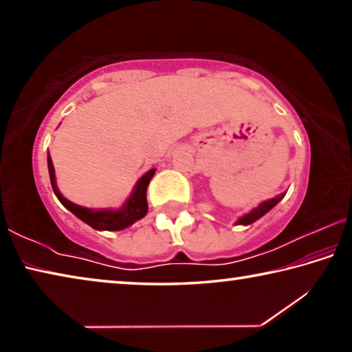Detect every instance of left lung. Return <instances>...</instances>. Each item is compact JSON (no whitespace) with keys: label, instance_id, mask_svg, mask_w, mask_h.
Segmentation results:
<instances>
[{"label":"left lung","instance_id":"8db88e82","mask_svg":"<svg viewBox=\"0 0 352 352\" xmlns=\"http://www.w3.org/2000/svg\"><path fill=\"white\" fill-rule=\"evenodd\" d=\"M284 195H285V192L276 195L275 199H270V200L262 201L261 205H258L256 208H253V210L250 211L248 214H245V216L239 217V220H237L236 225H250V223L256 222V220L261 219L262 216H264L265 212H269L273 206H276V205H278V201L284 199Z\"/></svg>","mask_w":352,"mask_h":352}]
</instances>
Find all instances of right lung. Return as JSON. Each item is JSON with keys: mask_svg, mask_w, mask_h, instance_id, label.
<instances>
[{"mask_svg": "<svg viewBox=\"0 0 352 352\" xmlns=\"http://www.w3.org/2000/svg\"><path fill=\"white\" fill-rule=\"evenodd\" d=\"M47 170H50L52 190H54L56 197L60 200V204L67 208V210L73 212L76 217H79L82 222L90 225L94 230L121 231L124 228H127V226L133 225L136 220L142 219L147 214L148 206H147L146 190L155 174V169L147 170L146 174L136 182L133 192L130 194V197L124 201V205L119 208V210H93V208H85V206L73 204V201L65 199L57 188L54 166H52V160L50 155H47Z\"/></svg>", "mask_w": 352, "mask_h": 352, "instance_id": "add662e5", "label": "right lung"}]
</instances>
